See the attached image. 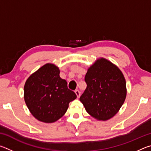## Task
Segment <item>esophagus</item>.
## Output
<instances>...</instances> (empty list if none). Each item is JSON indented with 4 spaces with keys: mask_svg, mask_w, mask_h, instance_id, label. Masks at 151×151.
<instances>
[{
    "mask_svg": "<svg viewBox=\"0 0 151 151\" xmlns=\"http://www.w3.org/2000/svg\"><path fill=\"white\" fill-rule=\"evenodd\" d=\"M75 93H76V96H77V98H79V96H80V95H81V93H80V91H79L78 90H75Z\"/></svg>",
    "mask_w": 151,
    "mask_h": 151,
    "instance_id": "34e87169",
    "label": "esophagus"
}]
</instances>
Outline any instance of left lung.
I'll return each instance as SVG.
<instances>
[{"label": "left lung", "instance_id": "left-lung-1", "mask_svg": "<svg viewBox=\"0 0 151 151\" xmlns=\"http://www.w3.org/2000/svg\"><path fill=\"white\" fill-rule=\"evenodd\" d=\"M85 81L86 88L80 101L86 112L100 121L115 115L127 95L126 81L119 68L101 58L88 68Z\"/></svg>", "mask_w": 151, "mask_h": 151}]
</instances>
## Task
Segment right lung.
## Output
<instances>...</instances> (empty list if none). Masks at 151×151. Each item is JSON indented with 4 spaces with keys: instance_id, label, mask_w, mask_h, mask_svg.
<instances>
[{
    "instance_id": "right-lung-1",
    "label": "right lung",
    "mask_w": 151,
    "mask_h": 151,
    "mask_svg": "<svg viewBox=\"0 0 151 151\" xmlns=\"http://www.w3.org/2000/svg\"><path fill=\"white\" fill-rule=\"evenodd\" d=\"M59 73L55 65L46 64L25 83V103L31 114L40 121L50 123L57 121L65 114L68 104L76 98Z\"/></svg>"
}]
</instances>
